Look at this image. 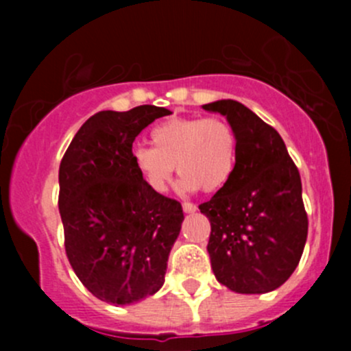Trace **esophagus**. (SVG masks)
Segmentation results:
<instances>
[{
	"instance_id": "1",
	"label": "esophagus",
	"mask_w": 351,
	"mask_h": 351,
	"mask_svg": "<svg viewBox=\"0 0 351 351\" xmlns=\"http://www.w3.org/2000/svg\"><path fill=\"white\" fill-rule=\"evenodd\" d=\"M183 210H185L186 214H192V212L197 210V205L192 204V202H183Z\"/></svg>"
}]
</instances>
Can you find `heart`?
<instances>
[{
  "label": "heart",
  "instance_id": "obj_1",
  "mask_svg": "<svg viewBox=\"0 0 351 351\" xmlns=\"http://www.w3.org/2000/svg\"><path fill=\"white\" fill-rule=\"evenodd\" d=\"M153 147H136L132 166L156 193H165L175 166L185 192H217L232 180L238 136L229 122L204 117H173L151 130Z\"/></svg>",
  "mask_w": 351,
  "mask_h": 351
}]
</instances>
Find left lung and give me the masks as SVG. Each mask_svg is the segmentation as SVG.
Wrapping results in <instances>:
<instances>
[{
  "mask_svg": "<svg viewBox=\"0 0 351 351\" xmlns=\"http://www.w3.org/2000/svg\"><path fill=\"white\" fill-rule=\"evenodd\" d=\"M238 136L231 182L198 205L210 221L207 251L215 278L239 293H267L289 280L307 239L299 169L280 134L234 100L204 105Z\"/></svg>",
  "mask_w": 351,
  "mask_h": 351,
  "instance_id": "obj_1",
  "label": "left lung"
}]
</instances>
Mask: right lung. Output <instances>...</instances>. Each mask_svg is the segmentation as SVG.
<instances>
[{
	"label": "right lung",
	"mask_w": 351,
	"mask_h": 351,
	"mask_svg": "<svg viewBox=\"0 0 351 351\" xmlns=\"http://www.w3.org/2000/svg\"><path fill=\"white\" fill-rule=\"evenodd\" d=\"M169 113L154 105L98 112L62 156L59 214L67 260L81 284L104 302H137L165 284L183 208L141 180L130 154L141 130Z\"/></svg>",
	"instance_id": "obj_1"
}]
</instances>
